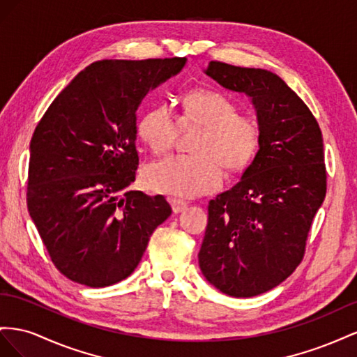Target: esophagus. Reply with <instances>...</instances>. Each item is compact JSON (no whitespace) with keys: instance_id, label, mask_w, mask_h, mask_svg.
<instances>
[{"instance_id":"1","label":"esophagus","mask_w":357,"mask_h":357,"mask_svg":"<svg viewBox=\"0 0 357 357\" xmlns=\"http://www.w3.org/2000/svg\"><path fill=\"white\" fill-rule=\"evenodd\" d=\"M170 205H172L173 212L178 213V212L185 211L187 206H188V203L184 202V200H181V199H170Z\"/></svg>"}]
</instances>
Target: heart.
Listing matches in <instances>:
<instances>
[{"label": "heart", "mask_w": 357, "mask_h": 357, "mask_svg": "<svg viewBox=\"0 0 357 357\" xmlns=\"http://www.w3.org/2000/svg\"><path fill=\"white\" fill-rule=\"evenodd\" d=\"M202 130L192 154L175 155L149 165L142 173L144 185L154 192L196 197L215 191L222 172L245 170L260 148L261 128L252 115L241 114L238 105L218 91L192 89L182 97L178 119L166 105L146 109L136 133L152 154H166L179 130Z\"/></svg>", "instance_id": "heart-1"}]
</instances>
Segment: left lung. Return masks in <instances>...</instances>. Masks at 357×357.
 <instances>
[{"label": "left lung", "mask_w": 357, "mask_h": 357, "mask_svg": "<svg viewBox=\"0 0 357 357\" xmlns=\"http://www.w3.org/2000/svg\"><path fill=\"white\" fill-rule=\"evenodd\" d=\"M205 73L251 98L261 140L238 184L209 202L199 264L220 291L251 298L277 287L303 259L326 196L321 130L272 71L211 61Z\"/></svg>", "instance_id": "left-lung-1"}]
</instances>
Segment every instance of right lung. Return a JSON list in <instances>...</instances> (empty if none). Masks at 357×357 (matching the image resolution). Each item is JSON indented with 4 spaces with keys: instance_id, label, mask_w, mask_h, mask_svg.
<instances>
[{
    "instance_id": "add662e5",
    "label": "right lung",
    "mask_w": 357,
    "mask_h": 357,
    "mask_svg": "<svg viewBox=\"0 0 357 357\" xmlns=\"http://www.w3.org/2000/svg\"><path fill=\"white\" fill-rule=\"evenodd\" d=\"M187 58L103 59L61 91L29 144L26 205L55 268L106 287L130 277L172 213L165 196L128 190L136 179V112Z\"/></svg>"
}]
</instances>
